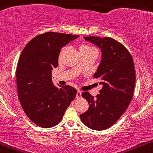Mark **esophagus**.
I'll list each match as a JSON object with an SVG mask.
<instances>
[{
    "mask_svg": "<svg viewBox=\"0 0 153 153\" xmlns=\"http://www.w3.org/2000/svg\"><path fill=\"white\" fill-rule=\"evenodd\" d=\"M81 96H82V91H77L76 95V98H80V97H81Z\"/></svg>",
    "mask_w": 153,
    "mask_h": 153,
    "instance_id": "obj_1",
    "label": "esophagus"
}]
</instances>
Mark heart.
Returning a JSON list of instances; mask_svg holds the SVG:
<instances>
[{
    "instance_id": "1",
    "label": "heart",
    "mask_w": 153,
    "mask_h": 153,
    "mask_svg": "<svg viewBox=\"0 0 153 153\" xmlns=\"http://www.w3.org/2000/svg\"><path fill=\"white\" fill-rule=\"evenodd\" d=\"M92 49H94V48H91V47L89 46V45H81V46L79 47V50H85V51H88V50H92ZM62 51H63V50H62V51H61V53H62Z\"/></svg>"
}]
</instances>
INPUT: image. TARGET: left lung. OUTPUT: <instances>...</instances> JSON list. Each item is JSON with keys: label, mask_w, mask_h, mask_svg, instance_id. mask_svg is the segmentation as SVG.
Wrapping results in <instances>:
<instances>
[{"label": "left lung", "mask_w": 153, "mask_h": 153, "mask_svg": "<svg viewBox=\"0 0 153 153\" xmlns=\"http://www.w3.org/2000/svg\"><path fill=\"white\" fill-rule=\"evenodd\" d=\"M84 39L102 51L100 64L94 77L100 79L102 88L96 98L88 92L82 93L89 108L79 116L90 128L105 130L117 122L133 99L135 83L133 59L128 50L111 37L91 36Z\"/></svg>", "instance_id": "1"}]
</instances>
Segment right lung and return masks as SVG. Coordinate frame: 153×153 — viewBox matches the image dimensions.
<instances>
[{
	"label": "right lung",
	"instance_id": "add662e5",
	"mask_svg": "<svg viewBox=\"0 0 153 153\" xmlns=\"http://www.w3.org/2000/svg\"><path fill=\"white\" fill-rule=\"evenodd\" d=\"M78 37L45 32L30 40L20 54L16 69L18 100L26 116L39 127L59 124L76 97L71 86L53 85L51 71L57 67L61 48Z\"/></svg>",
	"mask_w": 153,
	"mask_h": 153
}]
</instances>
